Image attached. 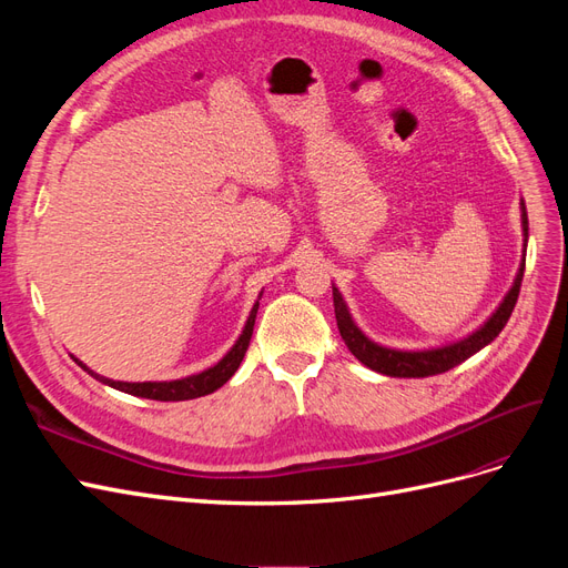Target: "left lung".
<instances>
[{
  "label": "left lung",
  "mask_w": 568,
  "mask_h": 568,
  "mask_svg": "<svg viewBox=\"0 0 568 568\" xmlns=\"http://www.w3.org/2000/svg\"><path fill=\"white\" fill-rule=\"evenodd\" d=\"M521 227H524V242H528V215H526V205L521 201ZM526 246V244H524ZM524 267H526V257L521 261L517 280H514V286L509 288V294L500 303V307L490 315V320L469 334L467 338H462L457 343H450V346L443 348H432V351H393L384 348L379 343L369 341L363 332L357 329L346 301L341 298L338 288L334 286V313H336V324L341 338L346 341L348 351L363 363L365 367L386 374V376H403V379H422V376H434L443 374L457 365H462L464 359L478 353L480 348H486L488 343L505 329V324L517 305L519 291H521V280H524Z\"/></svg>",
  "instance_id": "1"
}]
</instances>
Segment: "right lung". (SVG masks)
<instances>
[{
    "instance_id": "1",
    "label": "right lung",
    "mask_w": 568,
    "mask_h": 568,
    "mask_svg": "<svg viewBox=\"0 0 568 568\" xmlns=\"http://www.w3.org/2000/svg\"><path fill=\"white\" fill-rule=\"evenodd\" d=\"M255 315H257V303L253 305V311L246 320V326L242 336L232 346V351L220 359V363L211 369H205L201 374L186 376V379H175V382H142V384H130V382H113L106 379V376L94 374L90 367H84L80 359L75 363L92 374L94 379H99L101 384H109L111 388H118L130 395H140V398H149V400H161V403H178V400H192V398H201V395H209L213 390H217L222 384H227L232 379V374L242 365V359L248 351V343L253 336V324H255Z\"/></svg>"
}]
</instances>
